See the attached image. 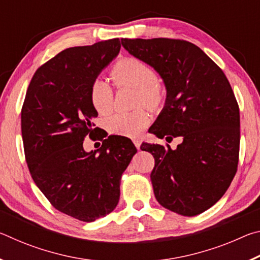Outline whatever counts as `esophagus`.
<instances>
[{
    "instance_id": "1",
    "label": "esophagus",
    "mask_w": 260,
    "mask_h": 260,
    "mask_svg": "<svg viewBox=\"0 0 260 260\" xmlns=\"http://www.w3.org/2000/svg\"><path fill=\"white\" fill-rule=\"evenodd\" d=\"M133 143L135 144L136 148L140 149V146H141V140H140V139H134V140H133Z\"/></svg>"
}]
</instances>
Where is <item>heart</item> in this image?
I'll return each instance as SVG.
<instances>
[{
	"instance_id": "1",
	"label": "heart",
	"mask_w": 260,
	"mask_h": 260,
	"mask_svg": "<svg viewBox=\"0 0 260 260\" xmlns=\"http://www.w3.org/2000/svg\"><path fill=\"white\" fill-rule=\"evenodd\" d=\"M111 78L118 86H128L138 90L136 105H144L151 110L158 109L165 98L164 89L157 81V73L151 65L136 57H126L118 60L111 69ZM89 100L100 114L110 112L113 104L111 86L96 79L90 85ZM150 117L142 109L131 113H114L105 120V127L111 134L135 138L146 129Z\"/></svg>"
}]
</instances>
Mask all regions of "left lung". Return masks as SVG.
Listing matches in <instances>:
<instances>
[{
  "instance_id": "8db88e82",
  "label": "left lung",
  "mask_w": 260,
  "mask_h": 260,
  "mask_svg": "<svg viewBox=\"0 0 260 260\" xmlns=\"http://www.w3.org/2000/svg\"><path fill=\"white\" fill-rule=\"evenodd\" d=\"M136 58L160 74L166 103L150 127L159 139L182 143H142L155 158L150 174L161 206L186 217L204 212L234 179L240 153V109L225 73L205 52L180 39H121Z\"/></svg>"
}]
</instances>
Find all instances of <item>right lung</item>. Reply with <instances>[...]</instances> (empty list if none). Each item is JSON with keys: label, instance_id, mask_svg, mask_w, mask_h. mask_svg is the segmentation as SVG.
Listing matches in <instances>:
<instances>
[{"label": "right lung", "instance_id": "right-lung-1", "mask_svg": "<svg viewBox=\"0 0 260 260\" xmlns=\"http://www.w3.org/2000/svg\"><path fill=\"white\" fill-rule=\"evenodd\" d=\"M120 47L117 38L60 51L34 73L21 108L24 152L35 184L56 210L85 222L116 208L121 175L138 151L125 136L101 134L94 138L103 141L100 155L83 150L85 136L99 128L91 122L98 111L90 85Z\"/></svg>", "mask_w": 260, "mask_h": 260}]
</instances>
